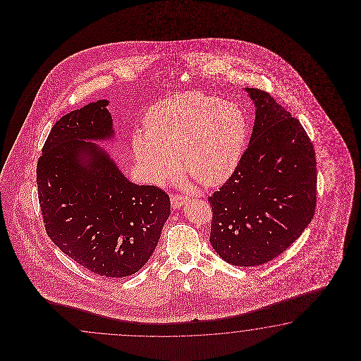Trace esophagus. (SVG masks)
Here are the masks:
<instances>
[{
  "mask_svg": "<svg viewBox=\"0 0 361 361\" xmlns=\"http://www.w3.org/2000/svg\"><path fill=\"white\" fill-rule=\"evenodd\" d=\"M188 201L187 196H182V195H173L171 196V205L173 207H180Z\"/></svg>",
  "mask_w": 361,
  "mask_h": 361,
  "instance_id": "1",
  "label": "esophagus"
}]
</instances>
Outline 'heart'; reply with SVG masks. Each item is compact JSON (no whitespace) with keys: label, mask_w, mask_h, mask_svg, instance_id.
Masks as SVG:
<instances>
[{"label":"heart","mask_w":361,"mask_h":361,"mask_svg":"<svg viewBox=\"0 0 361 361\" xmlns=\"http://www.w3.org/2000/svg\"><path fill=\"white\" fill-rule=\"evenodd\" d=\"M146 131L133 135V152L147 179L164 183L180 171L202 185L226 182L245 148L247 123L243 109L204 92L177 94L149 108Z\"/></svg>","instance_id":"1"}]
</instances>
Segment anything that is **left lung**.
<instances>
[{
	"label": "left lung",
	"instance_id": "obj_1",
	"mask_svg": "<svg viewBox=\"0 0 361 361\" xmlns=\"http://www.w3.org/2000/svg\"><path fill=\"white\" fill-rule=\"evenodd\" d=\"M255 103L250 143L238 168L207 197L210 244L233 266L275 259L314 218L317 169L314 145L298 118L269 92L249 89Z\"/></svg>",
	"mask_w": 361,
	"mask_h": 361
}]
</instances>
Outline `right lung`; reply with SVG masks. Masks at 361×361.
Listing matches in <instances>:
<instances>
[{"label": "right lung", "mask_w": 361, "mask_h": 361, "mask_svg": "<svg viewBox=\"0 0 361 361\" xmlns=\"http://www.w3.org/2000/svg\"><path fill=\"white\" fill-rule=\"evenodd\" d=\"M107 104L98 100L58 120L36 173L47 236L92 274L117 279L138 272L154 253L170 199L157 185L129 182L108 154L86 142L114 135Z\"/></svg>", "instance_id": "1"}]
</instances>
